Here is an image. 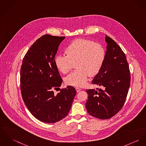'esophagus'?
I'll return each mask as SVG.
<instances>
[{"mask_svg":"<svg viewBox=\"0 0 146 146\" xmlns=\"http://www.w3.org/2000/svg\"><path fill=\"white\" fill-rule=\"evenodd\" d=\"M75 89H76V92H80V91L81 90V89L80 88H75Z\"/></svg>","mask_w":146,"mask_h":146,"instance_id":"obj_1","label":"esophagus"}]
</instances>
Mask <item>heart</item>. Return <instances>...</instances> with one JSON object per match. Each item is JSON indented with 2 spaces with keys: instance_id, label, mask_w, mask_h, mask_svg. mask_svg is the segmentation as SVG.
I'll return each instance as SVG.
<instances>
[{
  "instance_id": "obj_1",
  "label": "heart",
  "mask_w": 146,
  "mask_h": 146,
  "mask_svg": "<svg viewBox=\"0 0 146 146\" xmlns=\"http://www.w3.org/2000/svg\"><path fill=\"white\" fill-rule=\"evenodd\" d=\"M65 52L66 56H56V67L60 72L66 74L76 64L77 70L67 76L65 82L67 85L76 87L84 86L89 76H96L105 58V50L103 46L88 39L74 40L65 49Z\"/></svg>"
}]
</instances>
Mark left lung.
Wrapping results in <instances>:
<instances>
[{"mask_svg": "<svg viewBox=\"0 0 146 146\" xmlns=\"http://www.w3.org/2000/svg\"><path fill=\"white\" fill-rule=\"evenodd\" d=\"M107 50L103 65L92 81L101 86L86 90V108L90 115L107 119L117 114L123 107L130 86L131 75L126 57L119 46L106 35Z\"/></svg>", "mask_w": 146, "mask_h": 146, "instance_id": "8db88e82", "label": "left lung"}]
</instances>
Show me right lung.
Returning a JSON list of instances; mask_svg holds the SVG:
<instances>
[{
  "mask_svg": "<svg viewBox=\"0 0 146 146\" xmlns=\"http://www.w3.org/2000/svg\"><path fill=\"white\" fill-rule=\"evenodd\" d=\"M65 36L42 35L31 45L23 58L20 68V89L30 112L39 121L55 123L68 115L75 88L61 86L62 80L55 64L58 46Z\"/></svg>",
  "mask_w": 146,
  "mask_h": 146,
  "instance_id": "add662e5",
  "label": "right lung"
}]
</instances>
